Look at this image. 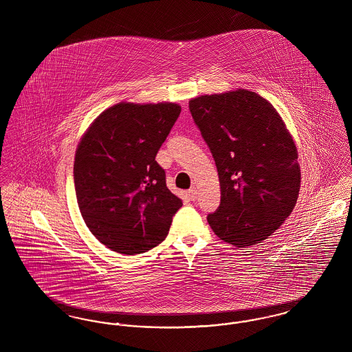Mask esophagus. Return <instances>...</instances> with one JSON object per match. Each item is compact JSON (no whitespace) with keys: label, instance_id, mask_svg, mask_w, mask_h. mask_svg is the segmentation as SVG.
<instances>
[{"label":"esophagus","instance_id":"esophagus-1","mask_svg":"<svg viewBox=\"0 0 352 352\" xmlns=\"http://www.w3.org/2000/svg\"><path fill=\"white\" fill-rule=\"evenodd\" d=\"M197 187L195 186H192L190 190H188V197H190V199L191 201H197Z\"/></svg>","mask_w":352,"mask_h":352}]
</instances>
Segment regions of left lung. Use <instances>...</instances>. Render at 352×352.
<instances>
[{
	"label": "left lung",
	"mask_w": 352,
	"mask_h": 352,
	"mask_svg": "<svg viewBox=\"0 0 352 352\" xmlns=\"http://www.w3.org/2000/svg\"><path fill=\"white\" fill-rule=\"evenodd\" d=\"M220 182V206L207 217L219 239L237 248L268 239L298 199V151L284 120L248 89L188 101Z\"/></svg>",
	"instance_id": "8db88e82"
}]
</instances>
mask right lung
<instances>
[{
	"instance_id": "1",
	"label": "right lung",
	"mask_w": 352,
	"mask_h": 352,
	"mask_svg": "<svg viewBox=\"0 0 352 352\" xmlns=\"http://www.w3.org/2000/svg\"><path fill=\"white\" fill-rule=\"evenodd\" d=\"M181 113L179 104L118 102L101 112L75 153L80 214L112 251L137 254L168 236L182 201L168 187L155 155Z\"/></svg>"
}]
</instances>
